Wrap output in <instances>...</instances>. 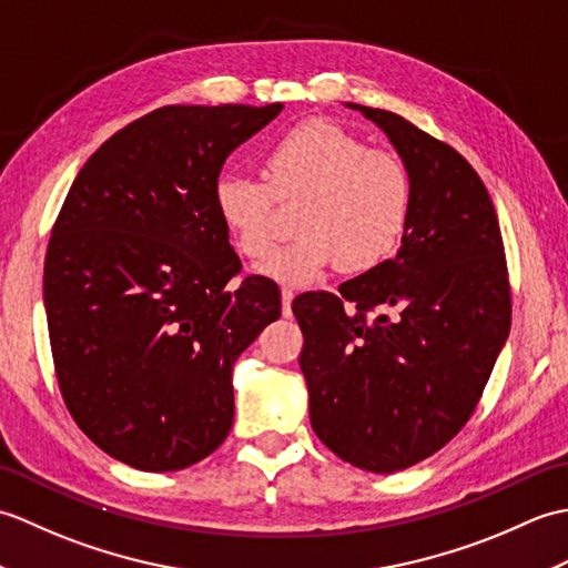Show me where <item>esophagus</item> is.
Segmentation results:
<instances>
[{
	"label": "esophagus",
	"mask_w": 568,
	"mask_h": 568,
	"mask_svg": "<svg viewBox=\"0 0 568 568\" xmlns=\"http://www.w3.org/2000/svg\"><path fill=\"white\" fill-rule=\"evenodd\" d=\"M293 300H295V291H293V287H283V315H285V317L293 315V310H291Z\"/></svg>",
	"instance_id": "1"
}]
</instances>
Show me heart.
<instances>
[{
	"label": "heart",
	"instance_id": "b5f03b06",
	"mask_svg": "<svg viewBox=\"0 0 568 568\" xmlns=\"http://www.w3.org/2000/svg\"><path fill=\"white\" fill-rule=\"evenodd\" d=\"M263 178L222 171L212 183V210L248 261L271 251L275 202L303 200L291 244L263 263L277 283L305 285L334 265L364 273L390 258L413 216V178L395 153L329 119L287 129L263 153Z\"/></svg>",
	"mask_w": 568,
	"mask_h": 568
}]
</instances>
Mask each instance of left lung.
<instances>
[{"mask_svg": "<svg viewBox=\"0 0 568 568\" xmlns=\"http://www.w3.org/2000/svg\"><path fill=\"white\" fill-rule=\"evenodd\" d=\"M352 106L400 153L413 216L395 258L339 295H297L293 312L312 429L344 462L393 474L474 415L510 332V281L496 207L464 155L393 112Z\"/></svg>", "mask_w": 568, "mask_h": 568, "instance_id": "obj_1", "label": "left lung"}]
</instances>
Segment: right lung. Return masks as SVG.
<instances>
[{
    "mask_svg": "<svg viewBox=\"0 0 568 568\" xmlns=\"http://www.w3.org/2000/svg\"><path fill=\"white\" fill-rule=\"evenodd\" d=\"M281 110H153L90 155L60 207L43 265L58 388L116 462L180 470L232 429L234 361L281 317V291L236 281L212 183Z\"/></svg>",
    "mask_w": 568,
    "mask_h": 568,
    "instance_id": "obj_1",
    "label": "right lung"
}]
</instances>
